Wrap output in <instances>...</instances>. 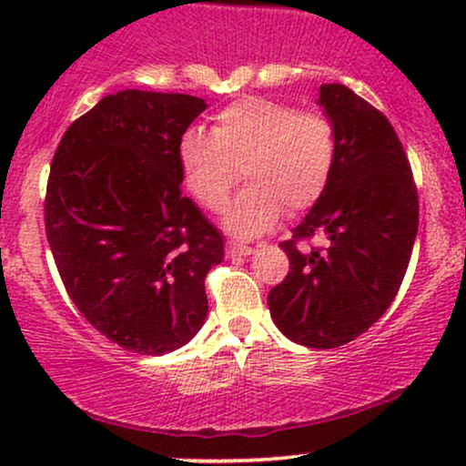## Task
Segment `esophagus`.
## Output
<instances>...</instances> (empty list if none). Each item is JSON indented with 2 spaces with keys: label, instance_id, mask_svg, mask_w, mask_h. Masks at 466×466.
I'll return each mask as SVG.
<instances>
[{
  "label": "esophagus",
  "instance_id": "1",
  "mask_svg": "<svg viewBox=\"0 0 466 466\" xmlns=\"http://www.w3.org/2000/svg\"><path fill=\"white\" fill-rule=\"evenodd\" d=\"M251 251H254V249L248 248V245L232 243V240L228 243V256H229V258H237V256H249Z\"/></svg>",
  "mask_w": 466,
  "mask_h": 466
}]
</instances>
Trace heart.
Wrapping results in <instances>:
<instances>
[{"label":"heart","mask_w":466,"mask_h":466,"mask_svg":"<svg viewBox=\"0 0 466 466\" xmlns=\"http://www.w3.org/2000/svg\"><path fill=\"white\" fill-rule=\"evenodd\" d=\"M186 188L218 212L240 181L249 186L228 210L229 232L256 237L319 201L337 162V133L322 111H298L269 98H243L212 117L210 133L190 129L177 144Z\"/></svg>","instance_id":"obj_1"}]
</instances>
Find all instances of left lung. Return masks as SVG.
<instances>
[{
	"label": "left lung",
	"mask_w": 466,
	"mask_h": 466,
	"mask_svg": "<svg viewBox=\"0 0 466 466\" xmlns=\"http://www.w3.org/2000/svg\"><path fill=\"white\" fill-rule=\"evenodd\" d=\"M337 133L329 188L293 237L282 240L291 271L267 296L278 329L309 349H337L388 311L419 232V192L388 117L346 85L319 87ZM315 236L324 246L302 250Z\"/></svg>",
	"instance_id": "1"
}]
</instances>
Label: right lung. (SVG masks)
<instances>
[{
	"label": "right lung",
	"instance_id": "add662e5",
	"mask_svg": "<svg viewBox=\"0 0 466 466\" xmlns=\"http://www.w3.org/2000/svg\"><path fill=\"white\" fill-rule=\"evenodd\" d=\"M203 98L125 89L67 127L47 177L46 237L67 296L106 339L166 355L199 333L221 232L181 195L177 144Z\"/></svg>",
	"mask_w": 466,
	"mask_h": 466
}]
</instances>
